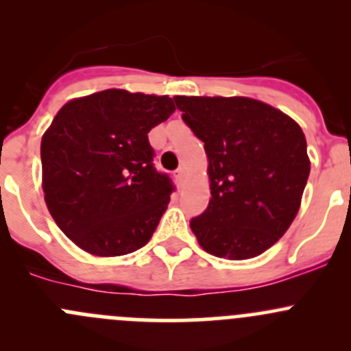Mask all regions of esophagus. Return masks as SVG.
Instances as JSON below:
<instances>
[{"mask_svg":"<svg viewBox=\"0 0 351 351\" xmlns=\"http://www.w3.org/2000/svg\"><path fill=\"white\" fill-rule=\"evenodd\" d=\"M183 176H185V166H180V168L175 171V178L178 180V182H182Z\"/></svg>","mask_w":351,"mask_h":351,"instance_id":"esophagus-1","label":"esophagus"}]
</instances>
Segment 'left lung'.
Instances as JSON below:
<instances>
[{
    "label": "left lung",
    "instance_id": "obj_1",
    "mask_svg": "<svg viewBox=\"0 0 351 351\" xmlns=\"http://www.w3.org/2000/svg\"><path fill=\"white\" fill-rule=\"evenodd\" d=\"M175 104L208 158L212 198L190 221L193 234L214 256H258L299 210L311 171L302 129L253 98L175 97Z\"/></svg>",
    "mask_w": 351,
    "mask_h": 351
}]
</instances>
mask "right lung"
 Wrapping results in <instances>:
<instances>
[{
	"instance_id": "right-lung-1",
	"label": "right lung",
	"mask_w": 351,
	"mask_h": 351,
	"mask_svg": "<svg viewBox=\"0 0 351 351\" xmlns=\"http://www.w3.org/2000/svg\"><path fill=\"white\" fill-rule=\"evenodd\" d=\"M173 112L168 97L105 90L54 117L40 144L42 189L81 250L120 256L149 241L175 185L154 168L147 132Z\"/></svg>"
}]
</instances>
